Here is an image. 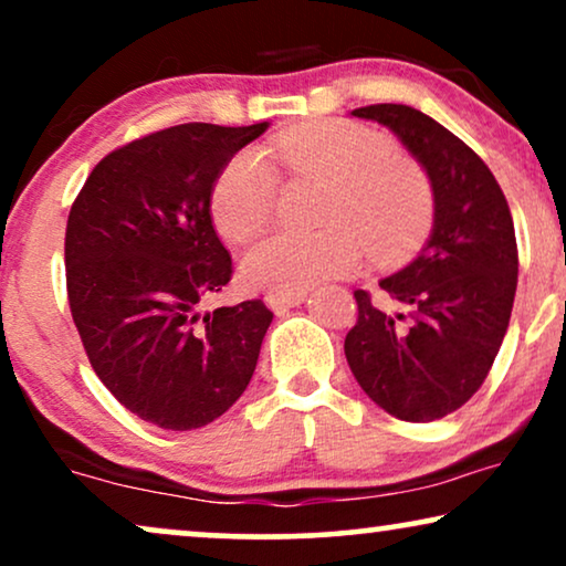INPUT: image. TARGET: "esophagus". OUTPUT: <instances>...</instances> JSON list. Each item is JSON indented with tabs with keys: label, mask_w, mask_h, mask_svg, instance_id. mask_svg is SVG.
I'll return each mask as SVG.
<instances>
[{
	"label": "esophagus",
	"mask_w": 566,
	"mask_h": 566,
	"mask_svg": "<svg viewBox=\"0 0 566 566\" xmlns=\"http://www.w3.org/2000/svg\"><path fill=\"white\" fill-rule=\"evenodd\" d=\"M304 298H306V293H289V296H283V293H268L265 296L268 306L273 308V312H285V308L304 304Z\"/></svg>",
	"instance_id": "obj_1"
}]
</instances>
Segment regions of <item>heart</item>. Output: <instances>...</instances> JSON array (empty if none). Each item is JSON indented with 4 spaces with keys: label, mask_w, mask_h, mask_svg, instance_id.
Masks as SVG:
<instances>
[{
    "label": "heart",
    "mask_w": 566,
    "mask_h": 566,
    "mask_svg": "<svg viewBox=\"0 0 566 566\" xmlns=\"http://www.w3.org/2000/svg\"><path fill=\"white\" fill-rule=\"evenodd\" d=\"M277 157L293 175L332 185L316 234H275L242 260L250 289L306 293L329 277L350 275L363 254L397 265L420 250L432 227V190L412 161L397 157L389 138L355 123H312L277 142ZM277 177L258 151H239L221 167L211 190L216 229L247 242L275 211Z\"/></svg>",
    "instance_id": "heart-1"
}]
</instances>
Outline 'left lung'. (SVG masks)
Returning a JSON list of instances; mask_svg holds the SVG:
<instances>
[{
	"mask_svg": "<svg viewBox=\"0 0 566 566\" xmlns=\"http://www.w3.org/2000/svg\"><path fill=\"white\" fill-rule=\"evenodd\" d=\"M353 115L394 130L420 161L436 216L420 254L378 281L399 312L355 291L358 322L345 358L378 407L432 422L474 397L500 353L517 289L513 216L490 167L430 115L394 103Z\"/></svg>",
	"mask_w": 566,
	"mask_h": 566,
	"instance_id": "1",
	"label": "left lung"
}]
</instances>
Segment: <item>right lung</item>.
Here are the masks:
<instances>
[{
  "mask_svg": "<svg viewBox=\"0 0 566 566\" xmlns=\"http://www.w3.org/2000/svg\"><path fill=\"white\" fill-rule=\"evenodd\" d=\"M182 123L107 154L66 221V291L87 358L123 407L196 430L242 397L273 312L260 298L203 312L231 281L211 219L221 167L268 130Z\"/></svg>",
  "mask_w": 566,
  "mask_h": 566,
  "instance_id": "right-lung-1",
  "label": "right lung"
}]
</instances>
